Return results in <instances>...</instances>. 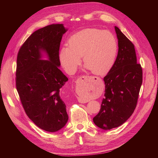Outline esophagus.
<instances>
[{
    "instance_id": "1",
    "label": "esophagus",
    "mask_w": 158,
    "mask_h": 158,
    "mask_svg": "<svg viewBox=\"0 0 158 158\" xmlns=\"http://www.w3.org/2000/svg\"><path fill=\"white\" fill-rule=\"evenodd\" d=\"M78 102H79L80 103H84L88 102V101H86V100H84V99H81V98H78Z\"/></svg>"
}]
</instances>
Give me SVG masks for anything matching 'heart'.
Segmentation results:
<instances>
[{
    "mask_svg": "<svg viewBox=\"0 0 158 158\" xmlns=\"http://www.w3.org/2000/svg\"><path fill=\"white\" fill-rule=\"evenodd\" d=\"M69 47H62L59 59L69 74H74L83 57L85 69L95 75L106 74L113 66L117 43L111 32L88 28L75 33L68 40Z\"/></svg>",
    "mask_w": 158,
    "mask_h": 158,
    "instance_id": "1",
    "label": "heart"
}]
</instances>
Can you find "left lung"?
<instances>
[{
  "label": "left lung",
  "mask_w": 158,
  "mask_h": 158,
  "mask_svg": "<svg viewBox=\"0 0 158 158\" xmlns=\"http://www.w3.org/2000/svg\"><path fill=\"white\" fill-rule=\"evenodd\" d=\"M118 40V54L103 80L106 85L99 113L94 124L103 130L117 128L126 122L136 108L142 83V70L137 64L135 46L114 26Z\"/></svg>",
  "instance_id": "1"
}]
</instances>
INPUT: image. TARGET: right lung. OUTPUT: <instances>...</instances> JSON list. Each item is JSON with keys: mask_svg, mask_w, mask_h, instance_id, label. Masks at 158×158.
Instances as JSON below:
<instances>
[{"mask_svg": "<svg viewBox=\"0 0 158 158\" xmlns=\"http://www.w3.org/2000/svg\"><path fill=\"white\" fill-rule=\"evenodd\" d=\"M68 31L63 24H51L27 38L17 56L16 89L28 117L47 132L63 128L68 121L60 89L69 80L59 67V47Z\"/></svg>", "mask_w": 158, "mask_h": 158, "instance_id": "1", "label": "right lung"}]
</instances>
